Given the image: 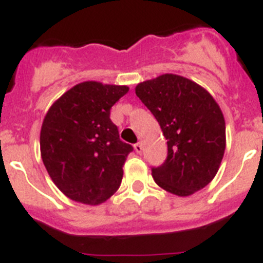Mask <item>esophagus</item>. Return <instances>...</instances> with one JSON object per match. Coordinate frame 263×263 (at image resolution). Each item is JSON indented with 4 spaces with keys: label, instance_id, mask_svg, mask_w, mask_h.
I'll use <instances>...</instances> for the list:
<instances>
[{
    "label": "esophagus",
    "instance_id": "34e87169",
    "mask_svg": "<svg viewBox=\"0 0 263 263\" xmlns=\"http://www.w3.org/2000/svg\"><path fill=\"white\" fill-rule=\"evenodd\" d=\"M134 148H135V151H136V153H141V152H143V145H141V143L135 144Z\"/></svg>",
    "mask_w": 263,
    "mask_h": 263
}]
</instances>
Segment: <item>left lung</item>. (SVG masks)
I'll list each match as a JSON object with an SVG mask.
<instances>
[{
    "instance_id": "obj_1",
    "label": "left lung",
    "mask_w": 263,
    "mask_h": 263,
    "mask_svg": "<svg viewBox=\"0 0 263 263\" xmlns=\"http://www.w3.org/2000/svg\"><path fill=\"white\" fill-rule=\"evenodd\" d=\"M136 96L155 115L167 140V157L152 176L161 189L193 195L216 176L226 151V120L204 87L178 74L137 84Z\"/></svg>"
}]
</instances>
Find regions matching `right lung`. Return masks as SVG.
Wrapping results in <instances>:
<instances>
[{
  "instance_id": "right-lung-1",
  "label": "right lung",
  "mask_w": 263,
  "mask_h": 263,
  "mask_svg": "<svg viewBox=\"0 0 263 263\" xmlns=\"http://www.w3.org/2000/svg\"><path fill=\"white\" fill-rule=\"evenodd\" d=\"M128 90L126 85L85 81L47 111L40 155L53 183L69 199L97 205L119 189L134 148L119 139L110 110Z\"/></svg>"
}]
</instances>
